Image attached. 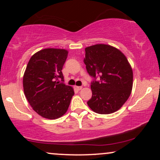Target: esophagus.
Returning a JSON list of instances; mask_svg holds the SVG:
<instances>
[{"label":"esophagus","instance_id":"esophagus-1","mask_svg":"<svg viewBox=\"0 0 160 160\" xmlns=\"http://www.w3.org/2000/svg\"><path fill=\"white\" fill-rule=\"evenodd\" d=\"M76 88L78 89V90H81V89H82V87H81V86H77V87H76Z\"/></svg>","mask_w":160,"mask_h":160}]
</instances>
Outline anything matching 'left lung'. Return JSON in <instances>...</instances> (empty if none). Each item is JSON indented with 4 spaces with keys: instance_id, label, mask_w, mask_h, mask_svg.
<instances>
[{
    "instance_id": "1",
    "label": "left lung",
    "mask_w": 160,
    "mask_h": 160,
    "mask_svg": "<svg viewBox=\"0 0 160 160\" xmlns=\"http://www.w3.org/2000/svg\"><path fill=\"white\" fill-rule=\"evenodd\" d=\"M87 73L92 96L87 104L95 113L109 114L119 110L130 97L132 88V70L128 59L117 48L95 44L85 49ZM99 78V81L96 78Z\"/></svg>"
}]
</instances>
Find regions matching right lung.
I'll use <instances>...</instances> for the list:
<instances>
[{"label": "right lung", "instance_id": "1", "mask_svg": "<svg viewBox=\"0 0 160 160\" xmlns=\"http://www.w3.org/2000/svg\"><path fill=\"white\" fill-rule=\"evenodd\" d=\"M68 52L44 49L31 57L23 76L24 93L36 112L43 118L55 119L68 108L73 89L60 82Z\"/></svg>", "mask_w": 160, "mask_h": 160}]
</instances>
